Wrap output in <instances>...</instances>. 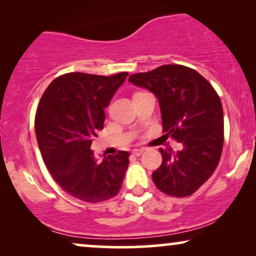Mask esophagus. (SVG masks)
<instances>
[{"instance_id":"1","label":"esophagus","mask_w":256,"mask_h":256,"mask_svg":"<svg viewBox=\"0 0 256 256\" xmlns=\"http://www.w3.org/2000/svg\"><path fill=\"white\" fill-rule=\"evenodd\" d=\"M143 152H144V149H134V150H132V155H134V156H140V155H142Z\"/></svg>"}]
</instances>
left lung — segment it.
I'll return each mask as SVG.
<instances>
[{
    "mask_svg": "<svg viewBox=\"0 0 256 256\" xmlns=\"http://www.w3.org/2000/svg\"><path fill=\"white\" fill-rule=\"evenodd\" d=\"M128 80L155 94L163 132L184 146L177 152L160 149L163 160L152 172L154 183L168 196H191L212 176L222 156L224 112L219 96L204 76L183 65H163Z\"/></svg>",
    "mask_w": 256,
    "mask_h": 256,
    "instance_id": "obj_1",
    "label": "left lung"
}]
</instances>
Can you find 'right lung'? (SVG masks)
I'll list each match as a JSON object with an SVG mask.
<instances>
[{
    "label": "right lung",
    "mask_w": 256,
    "mask_h": 256,
    "mask_svg": "<svg viewBox=\"0 0 256 256\" xmlns=\"http://www.w3.org/2000/svg\"><path fill=\"white\" fill-rule=\"evenodd\" d=\"M127 76L66 73L40 98L34 130L42 157L56 183L79 200H108L121 188L129 152H118L96 162L90 144L104 129V110Z\"/></svg>",
    "instance_id": "add662e5"
}]
</instances>
